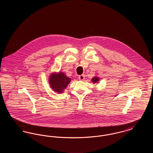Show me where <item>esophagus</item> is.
Wrapping results in <instances>:
<instances>
[{
  "label": "esophagus",
  "mask_w": 153,
  "mask_h": 153,
  "mask_svg": "<svg viewBox=\"0 0 153 153\" xmlns=\"http://www.w3.org/2000/svg\"><path fill=\"white\" fill-rule=\"evenodd\" d=\"M84 79H85V76H84V74L80 75V76H79V80H84Z\"/></svg>",
  "instance_id": "34e87169"
}]
</instances>
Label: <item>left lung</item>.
I'll list each match as a JSON object with an SVG mask.
<instances>
[{
    "mask_svg": "<svg viewBox=\"0 0 153 153\" xmlns=\"http://www.w3.org/2000/svg\"><path fill=\"white\" fill-rule=\"evenodd\" d=\"M92 81L94 83H96L98 82V81H99V78L97 77H94L92 79Z\"/></svg>",
    "mask_w": 153,
    "mask_h": 153,
    "instance_id": "left-lung-1",
    "label": "left lung"
}]
</instances>
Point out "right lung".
<instances>
[{
	"mask_svg": "<svg viewBox=\"0 0 153 153\" xmlns=\"http://www.w3.org/2000/svg\"><path fill=\"white\" fill-rule=\"evenodd\" d=\"M49 84L52 89L58 93H62L71 81L63 72L52 73L50 76Z\"/></svg>",
	"mask_w": 153,
	"mask_h": 153,
	"instance_id": "obj_1",
	"label": "right lung"
}]
</instances>
